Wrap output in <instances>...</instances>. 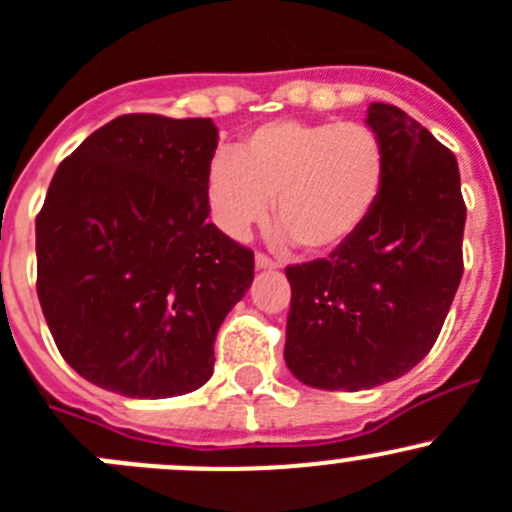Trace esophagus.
<instances>
[{
  "label": "esophagus",
  "instance_id": "1",
  "mask_svg": "<svg viewBox=\"0 0 512 512\" xmlns=\"http://www.w3.org/2000/svg\"><path fill=\"white\" fill-rule=\"evenodd\" d=\"M276 266H278V263L273 261V258L256 254V268H258V271H271V268H276Z\"/></svg>",
  "mask_w": 512,
  "mask_h": 512
}]
</instances>
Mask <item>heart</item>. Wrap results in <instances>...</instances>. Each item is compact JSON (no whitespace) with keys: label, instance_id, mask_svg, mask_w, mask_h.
<instances>
[{"label":"heart","instance_id":"obj_1","mask_svg":"<svg viewBox=\"0 0 512 512\" xmlns=\"http://www.w3.org/2000/svg\"><path fill=\"white\" fill-rule=\"evenodd\" d=\"M388 174L386 144L356 121H271L214 156L206 199L216 226L246 239L271 214L303 254L346 244L376 209Z\"/></svg>","mask_w":512,"mask_h":512}]
</instances>
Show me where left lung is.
<instances>
[{
    "label": "left lung",
    "mask_w": 512,
    "mask_h": 512,
    "mask_svg": "<svg viewBox=\"0 0 512 512\" xmlns=\"http://www.w3.org/2000/svg\"><path fill=\"white\" fill-rule=\"evenodd\" d=\"M366 124L388 154L376 209L328 258L286 268L283 358L298 381L323 391L381 386L421 363L463 276L455 156L393 104L373 101Z\"/></svg>",
    "instance_id": "1"
}]
</instances>
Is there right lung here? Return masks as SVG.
<instances>
[{
    "mask_svg": "<svg viewBox=\"0 0 512 512\" xmlns=\"http://www.w3.org/2000/svg\"><path fill=\"white\" fill-rule=\"evenodd\" d=\"M211 119L124 114L59 164L37 216V293L64 361L126 398L184 396L214 373L254 251L209 224Z\"/></svg>",
    "mask_w": 512,
    "mask_h": 512,
    "instance_id": "1",
    "label": "right lung"
}]
</instances>
